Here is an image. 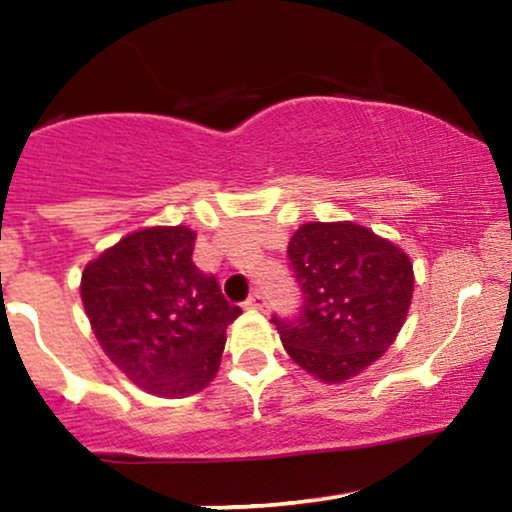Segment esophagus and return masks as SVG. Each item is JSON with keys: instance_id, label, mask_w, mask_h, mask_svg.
<instances>
[{"instance_id": "esophagus-1", "label": "esophagus", "mask_w": 512, "mask_h": 512, "mask_svg": "<svg viewBox=\"0 0 512 512\" xmlns=\"http://www.w3.org/2000/svg\"><path fill=\"white\" fill-rule=\"evenodd\" d=\"M248 305H250V308H255V310H264V308H267V296H264L262 291H255L248 298Z\"/></svg>"}]
</instances>
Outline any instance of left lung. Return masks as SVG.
<instances>
[{
	"instance_id": "1",
	"label": "left lung",
	"mask_w": 512,
	"mask_h": 512,
	"mask_svg": "<svg viewBox=\"0 0 512 512\" xmlns=\"http://www.w3.org/2000/svg\"><path fill=\"white\" fill-rule=\"evenodd\" d=\"M301 317H272L286 354L322 383H346L395 342L407 320L414 267L390 240L354 221L303 223L289 240Z\"/></svg>"
}]
</instances>
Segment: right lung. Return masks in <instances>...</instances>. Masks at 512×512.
<instances>
[{"instance_id":"obj_1","label":"right lung","mask_w":512,"mask_h":512,"mask_svg":"<svg viewBox=\"0 0 512 512\" xmlns=\"http://www.w3.org/2000/svg\"><path fill=\"white\" fill-rule=\"evenodd\" d=\"M195 238L187 226L142 228L81 274V301L105 356L156 397L204 390L221 366L226 327L243 313L195 267Z\"/></svg>"}]
</instances>
